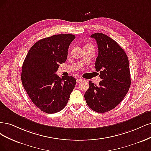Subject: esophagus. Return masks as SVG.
I'll use <instances>...</instances> for the list:
<instances>
[{
  "instance_id": "34e87169",
  "label": "esophagus",
  "mask_w": 151,
  "mask_h": 151,
  "mask_svg": "<svg viewBox=\"0 0 151 151\" xmlns=\"http://www.w3.org/2000/svg\"><path fill=\"white\" fill-rule=\"evenodd\" d=\"M83 81V79H81V78H78V79H77V80H76V82L78 83H80V82H81V81Z\"/></svg>"
}]
</instances>
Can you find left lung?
<instances>
[{"instance_id": "left-lung-1", "label": "left lung", "mask_w": 151, "mask_h": 151, "mask_svg": "<svg viewBox=\"0 0 151 151\" xmlns=\"http://www.w3.org/2000/svg\"><path fill=\"white\" fill-rule=\"evenodd\" d=\"M96 41L99 55L95 70L100 71L99 85L89 81L84 95L87 105L95 111L105 113L116 107L124 99L130 86L128 57L113 39L96 32L91 36Z\"/></svg>"}]
</instances>
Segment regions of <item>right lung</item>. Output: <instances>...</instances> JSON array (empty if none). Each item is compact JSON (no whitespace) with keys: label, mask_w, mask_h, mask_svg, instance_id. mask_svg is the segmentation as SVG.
<instances>
[{"label":"right lung","mask_w":151,"mask_h":151,"mask_svg":"<svg viewBox=\"0 0 151 151\" xmlns=\"http://www.w3.org/2000/svg\"><path fill=\"white\" fill-rule=\"evenodd\" d=\"M75 38L63 34L42 39L31 47L24 61L22 85L32 103L44 112L63 110L75 88V78H60L55 73L59 65L66 61L69 46Z\"/></svg>","instance_id":"obj_1"}]
</instances>
